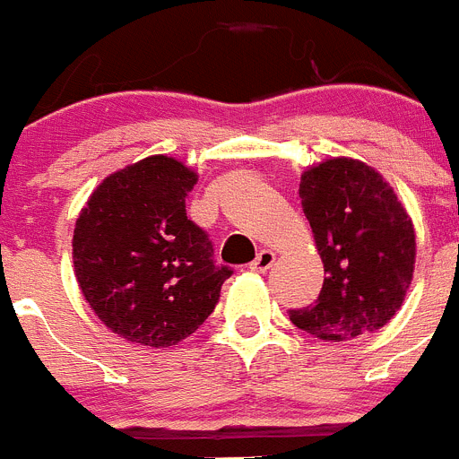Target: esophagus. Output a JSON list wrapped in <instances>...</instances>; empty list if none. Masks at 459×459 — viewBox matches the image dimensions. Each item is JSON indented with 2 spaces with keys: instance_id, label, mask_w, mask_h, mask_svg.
<instances>
[{
  "instance_id": "34e87169",
  "label": "esophagus",
  "mask_w": 459,
  "mask_h": 459,
  "mask_svg": "<svg viewBox=\"0 0 459 459\" xmlns=\"http://www.w3.org/2000/svg\"><path fill=\"white\" fill-rule=\"evenodd\" d=\"M274 260H276L274 251H270V249L258 251L255 260H254V263H251V270H254V272H267L272 265H274Z\"/></svg>"
}]
</instances>
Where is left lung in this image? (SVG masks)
<instances>
[{"instance_id": "left-lung-1", "label": "left lung", "mask_w": 459, "mask_h": 459, "mask_svg": "<svg viewBox=\"0 0 459 459\" xmlns=\"http://www.w3.org/2000/svg\"><path fill=\"white\" fill-rule=\"evenodd\" d=\"M299 199L327 276L313 304L292 308V325L322 341L384 327L403 307L416 258L395 192L359 160L333 158L304 171Z\"/></svg>"}]
</instances>
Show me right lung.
I'll return each instance as SVG.
<instances>
[{"label":"right lung","instance_id":"1","mask_svg":"<svg viewBox=\"0 0 459 459\" xmlns=\"http://www.w3.org/2000/svg\"><path fill=\"white\" fill-rule=\"evenodd\" d=\"M194 185L185 164L152 155L102 180L75 224L73 260L89 307L139 345L169 348L196 332L233 274L187 220Z\"/></svg>","mask_w":459,"mask_h":459}]
</instances>
